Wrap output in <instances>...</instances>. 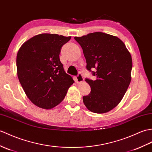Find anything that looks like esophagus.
Returning a JSON list of instances; mask_svg holds the SVG:
<instances>
[{
	"instance_id": "esophagus-1",
	"label": "esophagus",
	"mask_w": 152,
	"mask_h": 152,
	"mask_svg": "<svg viewBox=\"0 0 152 152\" xmlns=\"http://www.w3.org/2000/svg\"><path fill=\"white\" fill-rule=\"evenodd\" d=\"M76 81L77 83H82L83 82V77L82 76V74L79 73L78 75H77V77H76Z\"/></svg>"
}]
</instances>
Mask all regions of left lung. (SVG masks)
I'll return each mask as SVG.
<instances>
[{
  "instance_id": "1",
  "label": "left lung",
  "mask_w": 152,
  "mask_h": 152,
  "mask_svg": "<svg viewBox=\"0 0 152 152\" xmlns=\"http://www.w3.org/2000/svg\"><path fill=\"white\" fill-rule=\"evenodd\" d=\"M75 39L83 49L87 69L96 80L88 78L91 93L83 96L86 107L95 113L112 110L124 97L131 82L132 59L124 43L117 37L94 32Z\"/></svg>"
}]
</instances>
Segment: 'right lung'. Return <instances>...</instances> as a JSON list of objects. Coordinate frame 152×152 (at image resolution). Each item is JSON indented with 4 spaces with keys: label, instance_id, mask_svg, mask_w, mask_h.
<instances>
[{
    "label": "right lung",
    "instance_id": "obj_1",
    "mask_svg": "<svg viewBox=\"0 0 152 152\" xmlns=\"http://www.w3.org/2000/svg\"><path fill=\"white\" fill-rule=\"evenodd\" d=\"M71 37L41 34L30 38L17 52V76L27 97L37 107L50 109L64 99L75 81L65 72L59 54Z\"/></svg>",
    "mask_w": 152,
    "mask_h": 152
}]
</instances>
